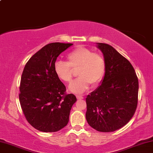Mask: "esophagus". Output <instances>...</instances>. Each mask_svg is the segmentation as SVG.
Instances as JSON below:
<instances>
[{
  "label": "esophagus",
  "mask_w": 153,
  "mask_h": 153,
  "mask_svg": "<svg viewBox=\"0 0 153 153\" xmlns=\"http://www.w3.org/2000/svg\"><path fill=\"white\" fill-rule=\"evenodd\" d=\"M76 98H77L78 100H82V99H83V98H84V97H83L82 96H79V95L76 96Z\"/></svg>",
  "instance_id": "obj_1"
}]
</instances>
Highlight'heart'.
I'll use <instances>...</instances> for the list:
<instances>
[{
	"label": "heart",
	"instance_id": "1",
	"mask_svg": "<svg viewBox=\"0 0 153 153\" xmlns=\"http://www.w3.org/2000/svg\"><path fill=\"white\" fill-rule=\"evenodd\" d=\"M67 62L57 61L54 71L58 78L64 82H70L73 77V69H78L79 76L69 86V90L77 94H83L91 84L97 86L101 82L106 69V61L102 55L95 53L90 49L78 46L67 56Z\"/></svg>",
	"mask_w": 153,
	"mask_h": 153
}]
</instances>
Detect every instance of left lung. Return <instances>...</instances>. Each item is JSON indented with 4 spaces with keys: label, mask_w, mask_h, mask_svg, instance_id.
I'll return each instance as SVG.
<instances>
[{
    "label": "left lung",
    "mask_w": 153,
    "mask_h": 153,
    "mask_svg": "<svg viewBox=\"0 0 153 153\" xmlns=\"http://www.w3.org/2000/svg\"><path fill=\"white\" fill-rule=\"evenodd\" d=\"M106 61L99 86L86 98L88 123L96 130L111 132L133 117L138 104V79L129 61L113 46L97 43Z\"/></svg>",
    "instance_id": "obj_1"
}]
</instances>
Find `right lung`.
Returning <instances> with one entry per match:
<instances>
[{
	"label": "right lung",
	"mask_w": 153,
	"mask_h": 153,
	"mask_svg": "<svg viewBox=\"0 0 153 153\" xmlns=\"http://www.w3.org/2000/svg\"><path fill=\"white\" fill-rule=\"evenodd\" d=\"M70 43L53 42L36 53L27 62L20 82L19 101L31 126L43 132H55L69 122L71 107L76 102L54 71L56 59Z\"/></svg>",
	"instance_id": "right-lung-1"
}]
</instances>
